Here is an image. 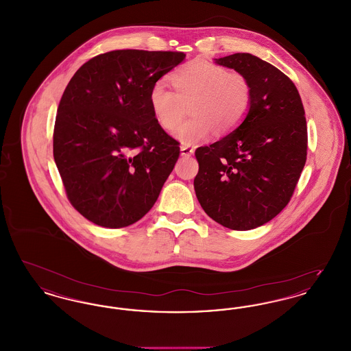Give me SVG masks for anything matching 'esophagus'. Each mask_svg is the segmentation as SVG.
I'll list each match as a JSON object with an SVG mask.
<instances>
[{
    "label": "esophagus",
    "instance_id": "esophagus-1",
    "mask_svg": "<svg viewBox=\"0 0 351 351\" xmlns=\"http://www.w3.org/2000/svg\"><path fill=\"white\" fill-rule=\"evenodd\" d=\"M180 152H182V156H191L195 150H193V147H189V146H182Z\"/></svg>",
    "mask_w": 351,
    "mask_h": 351
}]
</instances>
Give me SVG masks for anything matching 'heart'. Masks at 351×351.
I'll return each instance as SVG.
<instances>
[{
    "instance_id": "obj_1",
    "label": "heart",
    "mask_w": 351,
    "mask_h": 351,
    "mask_svg": "<svg viewBox=\"0 0 351 351\" xmlns=\"http://www.w3.org/2000/svg\"><path fill=\"white\" fill-rule=\"evenodd\" d=\"M169 82L155 83L150 90V106L156 122L172 132L181 121L186 106L194 116L175 132L185 145H193L215 133H230L247 116L252 102L249 77L208 60H193L176 68Z\"/></svg>"
}]
</instances>
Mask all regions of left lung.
<instances>
[{
    "label": "left lung",
    "mask_w": 351,
    "mask_h": 351,
    "mask_svg": "<svg viewBox=\"0 0 351 351\" xmlns=\"http://www.w3.org/2000/svg\"><path fill=\"white\" fill-rule=\"evenodd\" d=\"M217 63L249 77L252 102L233 133L196 150L193 184L209 217L250 230L278 216L295 192L306 162L305 110L292 80L258 56L233 53Z\"/></svg>",
    "instance_id": "obj_1"
}]
</instances>
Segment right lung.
<instances>
[{"label": "right lung", "instance_id": "right-lung-1", "mask_svg": "<svg viewBox=\"0 0 351 351\" xmlns=\"http://www.w3.org/2000/svg\"><path fill=\"white\" fill-rule=\"evenodd\" d=\"M184 58L180 51H109L69 80L53 159L71 205L90 222L125 228L158 200L180 147L154 117L150 90Z\"/></svg>", "mask_w": 351, "mask_h": 351}]
</instances>
